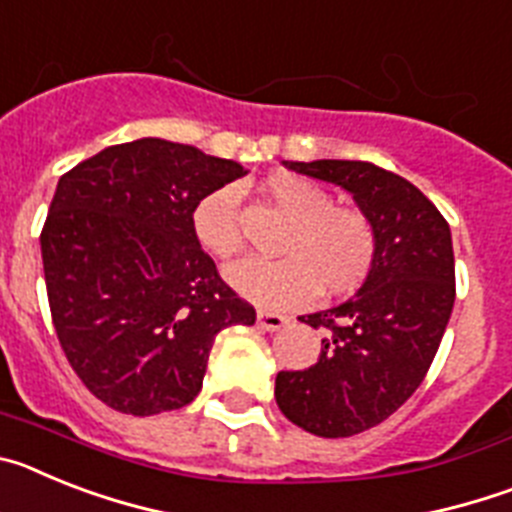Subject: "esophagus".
<instances>
[{
  "mask_svg": "<svg viewBox=\"0 0 512 512\" xmlns=\"http://www.w3.org/2000/svg\"><path fill=\"white\" fill-rule=\"evenodd\" d=\"M256 320H259V328L264 330H279L287 325V318H284V315H279V312H269V310H259Z\"/></svg>",
  "mask_w": 512,
  "mask_h": 512,
  "instance_id": "esophagus-1",
  "label": "esophagus"
}]
</instances>
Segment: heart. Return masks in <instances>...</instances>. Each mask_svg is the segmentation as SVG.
Segmentation results:
<instances>
[{
  "instance_id": "obj_1",
  "label": "heart",
  "mask_w": 512,
  "mask_h": 512,
  "mask_svg": "<svg viewBox=\"0 0 512 512\" xmlns=\"http://www.w3.org/2000/svg\"><path fill=\"white\" fill-rule=\"evenodd\" d=\"M266 194L282 207L289 225L277 251L284 256H251L228 269L241 295L271 307L297 305L315 287L323 295H346L359 287L377 259V225L364 210L333 205V194L297 174H274ZM194 238L210 256L233 259L243 246L241 194L220 187L205 194L192 212Z\"/></svg>"
}]
</instances>
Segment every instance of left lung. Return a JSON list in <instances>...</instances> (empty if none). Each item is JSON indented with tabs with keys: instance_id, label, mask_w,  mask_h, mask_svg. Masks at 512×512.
Here are the masks:
<instances>
[{
	"instance_id": "left-lung-1",
	"label": "left lung",
	"mask_w": 512,
	"mask_h": 512,
	"mask_svg": "<svg viewBox=\"0 0 512 512\" xmlns=\"http://www.w3.org/2000/svg\"><path fill=\"white\" fill-rule=\"evenodd\" d=\"M297 174L354 194L377 225V259L351 300L312 312L320 359L277 374V405L323 438L364 433L408 402L433 364L456 297L446 217L408 179L369 161H287Z\"/></svg>"
}]
</instances>
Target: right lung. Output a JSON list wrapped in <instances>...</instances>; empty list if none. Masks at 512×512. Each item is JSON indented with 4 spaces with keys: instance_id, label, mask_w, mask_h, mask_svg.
I'll return each instance as SVG.
<instances>
[{
    "instance_id": "1",
    "label": "right lung",
    "mask_w": 512,
    "mask_h": 512,
    "mask_svg": "<svg viewBox=\"0 0 512 512\" xmlns=\"http://www.w3.org/2000/svg\"><path fill=\"white\" fill-rule=\"evenodd\" d=\"M241 164L161 138L99 151L58 179L40 233L58 343L97 400L125 415L184 408L215 336L256 310L194 238V205Z\"/></svg>"
}]
</instances>
